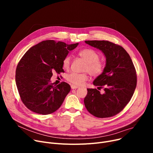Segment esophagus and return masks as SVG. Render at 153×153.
Wrapping results in <instances>:
<instances>
[{
	"mask_svg": "<svg viewBox=\"0 0 153 153\" xmlns=\"http://www.w3.org/2000/svg\"><path fill=\"white\" fill-rule=\"evenodd\" d=\"M71 87L72 89H77L78 87L76 86V85H71Z\"/></svg>",
	"mask_w": 153,
	"mask_h": 153,
	"instance_id": "34e87169",
	"label": "esophagus"
}]
</instances>
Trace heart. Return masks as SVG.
Segmentation results:
<instances>
[{
  "instance_id": "heart-1",
  "label": "heart",
  "mask_w": 153,
  "mask_h": 153,
  "mask_svg": "<svg viewBox=\"0 0 153 153\" xmlns=\"http://www.w3.org/2000/svg\"><path fill=\"white\" fill-rule=\"evenodd\" d=\"M78 55L86 62L84 71H87L92 76H98L102 74L104 69L103 62L99 60V53L92 49H84L78 53ZM71 64V57L66 56L62 62L63 68L68 69ZM67 81L75 85H81L88 79L86 73L78 74L71 72L66 76Z\"/></svg>"
}]
</instances>
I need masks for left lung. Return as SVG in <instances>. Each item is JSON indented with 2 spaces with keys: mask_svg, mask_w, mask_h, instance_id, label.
I'll return each mask as SVG.
<instances>
[{
  "mask_svg": "<svg viewBox=\"0 0 153 153\" xmlns=\"http://www.w3.org/2000/svg\"><path fill=\"white\" fill-rule=\"evenodd\" d=\"M100 50L106 58L102 73L93 84L97 89H87L84 105L88 111L98 118L114 116L131 100L136 87V71L130 55L122 46L108 41H85ZM103 87L104 93L98 90Z\"/></svg>",
  "mask_w": 153,
  "mask_h": 153,
  "instance_id": "obj_1",
  "label": "left lung"
}]
</instances>
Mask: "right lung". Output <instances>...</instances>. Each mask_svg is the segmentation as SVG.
Masks as SVG:
<instances>
[{
  "label": "right lung",
  "mask_w": 153,
  "mask_h": 153,
  "mask_svg": "<svg viewBox=\"0 0 153 153\" xmlns=\"http://www.w3.org/2000/svg\"><path fill=\"white\" fill-rule=\"evenodd\" d=\"M78 45L46 40L23 55L16 69L15 82L21 99L29 110L48 115L61 107L71 87L64 82L54 85L50 79L53 72H64V59Z\"/></svg>",
  "instance_id": "add662e5"
}]
</instances>
